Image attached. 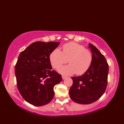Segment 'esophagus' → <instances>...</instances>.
Wrapping results in <instances>:
<instances>
[{
  "label": "esophagus",
  "instance_id": "obj_1",
  "mask_svg": "<svg viewBox=\"0 0 124 124\" xmlns=\"http://www.w3.org/2000/svg\"><path fill=\"white\" fill-rule=\"evenodd\" d=\"M62 79H66L67 78V77H66V76H62Z\"/></svg>",
  "mask_w": 124,
  "mask_h": 124
}]
</instances>
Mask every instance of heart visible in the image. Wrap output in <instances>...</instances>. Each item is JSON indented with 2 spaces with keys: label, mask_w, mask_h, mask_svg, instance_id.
<instances>
[{
  "label": "heart",
  "mask_w": 124,
  "mask_h": 124,
  "mask_svg": "<svg viewBox=\"0 0 124 124\" xmlns=\"http://www.w3.org/2000/svg\"><path fill=\"white\" fill-rule=\"evenodd\" d=\"M52 66L55 69L66 62L69 65L59 68L57 71L64 75H78L86 72L90 68L93 61V55L88 49L78 43L71 42L63 45L62 52L59 48L53 51L49 56Z\"/></svg>",
  "instance_id": "obj_1"
}]
</instances>
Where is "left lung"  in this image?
<instances>
[{"label":"left lung","mask_w":124,"mask_h":124,"mask_svg":"<svg viewBox=\"0 0 124 124\" xmlns=\"http://www.w3.org/2000/svg\"><path fill=\"white\" fill-rule=\"evenodd\" d=\"M93 55L90 68L83 75L72 77L73 84L69 90L71 99L81 104L97 101L106 91L109 66L104 56L95 46L88 44Z\"/></svg>","instance_id":"obj_1"}]
</instances>
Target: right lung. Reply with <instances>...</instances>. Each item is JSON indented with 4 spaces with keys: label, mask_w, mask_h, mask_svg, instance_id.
Listing matches in <instances>:
<instances>
[{
    "label": "right lung",
    "mask_w": 124,
    "mask_h": 124,
    "mask_svg": "<svg viewBox=\"0 0 124 124\" xmlns=\"http://www.w3.org/2000/svg\"><path fill=\"white\" fill-rule=\"evenodd\" d=\"M59 42L37 41L19 55L15 68L17 88L23 98L37 107L52 101L54 87L62 81L61 75L52 70L49 56Z\"/></svg>",
    "instance_id": "add662e5"
}]
</instances>
